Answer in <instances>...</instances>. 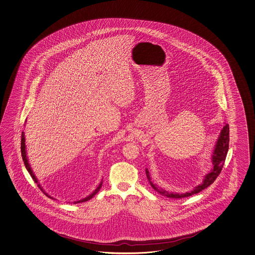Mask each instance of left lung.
<instances>
[{"label":"left lung","mask_w":255,"mask_h":255,"mask_svg":"<svg viewBox=\"0 0 255 255\" xmlns=\"http://www.w3.org/2000/svg\"><path fill=\"white\" fill-rule=\"evenodd\" d=\"M229 143H230V126L229 125H226L223 127V129L220 131V134L218 138V141L216 143V145L214 147L213 155H212V164L213 168L209 173L206 174L204 178V180L198 186L195 187L193 191L187 192L185 193H177L168 192L166 190H163L162 188L157 187V185L154 184L151 181L150 178L149 171L147 168H145V173L146 177L149 180L150 185L153 187V189L156 191L157 193H160L164 196H167L168 198H184V197H189L193 194L200 193L201 191L205 190V188L210 186L212 183L218 178V175L221 172L222 168H223L224 163L226 160V156L229 151Z\"/></svg>","instance_id":"left-lung-1"}]
</instances>
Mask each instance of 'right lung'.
Masks as SVG:
<instances>
[{"mask_svg": "<svg viewBox=\"0 0 255 255\" xmlns=\"http://www.w3.org/2000/svg\"><path fill=\"white\" fill-rule=\"evenodd\" d=\"M25 133H24V131H22V135H21V154H22V158H23V161L25 163V168L27 169V171L29 172L30 174V176L32 177V179L34 180V181L36 182L37 184V186L38 188L43 192L48 197H50V198L53 199L52 197H50V195L48 194V193H45V191L43 190V188L40 186V184L38 183V180H37V178H36V176H35V174L33 172V170H32L31 167H30V165H29V162H28V159H27V156H26V151H25ZM102 186V180H101V182L100 183V185L97 187V189L94 191L93 193H91V194H89L88 196H87L86 198L81 199V200H79V201H75L74 202V204H78V203H83V202H87L88 200H90L91 198H93V196H95V194L96 193H99V191L100 190V188Z\"/></svg>", "mask_w": 255, "mask_h": 255, "instance_id": "add662e5", "label": "right lung"}]
</instances>
